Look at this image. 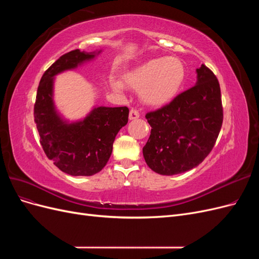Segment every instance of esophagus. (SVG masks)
<instances>
[{
	"mask_svg": "<svg viewBox=\"0 0 259 259\" xmlns=\"http://www.w3.org/2000/svg\"><path fill=\"white\" fill-rule=\"evenodd\" d=\"M139 117V111L135 108H132L130 111V120H136Z\"/></svg>",
	"mask_w": 259,
	"mask_h": 259,
	"instance_id": "obj_1",
	"label": "esophagus"
}]
</instances>
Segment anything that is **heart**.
Wrapping results in <instances>:
<instances>
[{"instance_id": "1", "label": "heart", "mask_w": 259, "mask_h": 259, "mask_svg": "<svg viewBox=\"0 0 259 259\" xmlns=\"http://www.w3.org/2000/svg\"><path fill=\"white\" fill-rule=\"evenodd\" d=\"M186 69L182 60L176 57L152 59L130 73L126 82L131 88L142 91V98L148 105L161 106L173 99L182 86ZM115 90L122 84L115 82Z\"/></svg>"}]
</instances>
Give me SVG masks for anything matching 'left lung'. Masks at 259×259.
<instances>
[{
  "mask_svg": "<svg viewBox=\"0 0 259 259\" xmlns=\"http://www.w3.org/2000/svg\"><path fill=\"white\" fill-rule=\"evenodd\" d=\"M197 73L194 86L146 114L151 134L143 153L155 173L176 175L198 166L216 143L224 119L221 86L205 65Z\"/></svg>",
  "mask_w": 259,
  "mask_h": 259,
  "instance_id": "1",
  "label": "left lung"
}]
</instances>
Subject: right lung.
I'll return each instance as SVG.
<instances>
[{"label":"right lung","instance_id":"right-lung-1","mask_svg":"<svg viewBox=\"0 0 259 259\" xmlns=\"http://www.w3.org/2000/svg\"><path fill=\"white\" fill-rule=\"evenodd\" d=\"M100 53V52H98ZM96 52L74 50L62 55L46 70L38 84L34 122L46 156L71 176H92L105 167L119 131L127 124V107H97L84 120L68 123L53 101L54 76L95 57Z\"/></svg>","mask_w":259,"mask_h":259}]
</instances>
